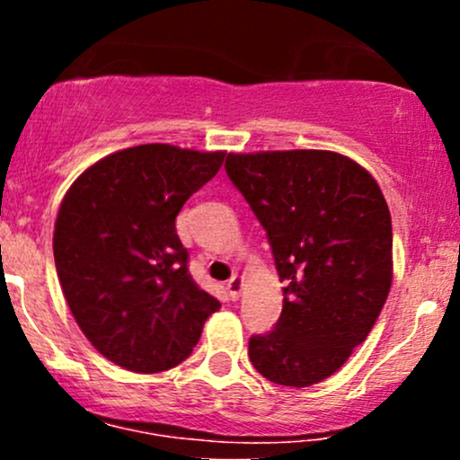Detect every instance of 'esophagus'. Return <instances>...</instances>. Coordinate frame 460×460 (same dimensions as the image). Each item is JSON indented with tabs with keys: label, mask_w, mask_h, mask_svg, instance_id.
Here are the masks:
<instances>
[{
	"label": "esophagus",
	"mask_w": 460,
	"mask_h": 460,
	"mask_svg": "<svg viewBox=\"0 0 460 460\" xmlns=\"http://www.w3.org/2000/svg\"><path fill=\"white\" fill-rule=\"evenodd\" d=\"M242 288H244V279L240 277V274H234V277L226 281V292H229V298L231 300H237L242 294Z\"/></svg>",
	"instance_id": "34e87169"
}]
</instances>
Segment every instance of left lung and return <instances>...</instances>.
Wrapping results in <instances>:
<instances>
[{"label":"left lung","mask_w":460,"mask_h":460,"mask_svg":"<svg viewBox=\"0 0 460 460\" xmlns=\"http://www.w3.org/2000/svg\"><path fill=\"white\" fill-rule=\"evenodd\" d=\"M226 175L257 216L283 288L281 318L252 335L261 376L309 387L366 341L392 288V216L376 179L332 151L229 153Z\"/></svg>","instance_id":"obj_1"}]
</instances>
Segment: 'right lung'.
<instances>
[{
    "label": "right lung",
    "mask_w": 460,
    "mask_h": 460,
    "mask_svg": "<svg viewBox=\"0 0 460 460\" xmlns=\"http://www.w3.org/2000/svg\"><path fill=\"white\" fill-rule=\"evenodd\" d=\"M225 155L129 146L86 168L62 199L58 279L79 329L116 366L142 374L179 366L220 309L188 270L175 218Z\"/></svg>",
    "instance_id": "1"
}]
</instances>
